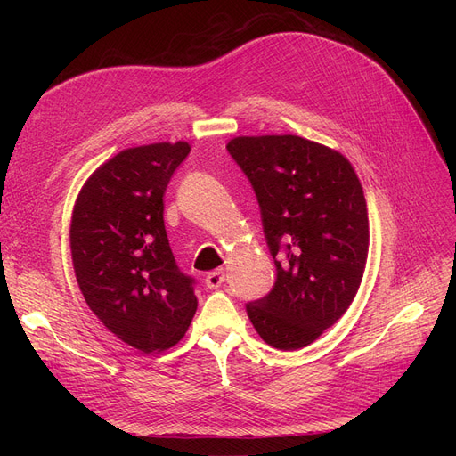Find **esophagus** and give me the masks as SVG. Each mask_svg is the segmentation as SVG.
<instances>
[{"label":"esophagus","instance_id":"obj_1","mask_svg":"<svg viewBox=\"0 0 456 456\" xmlns=\"http://www.w3.org/2000/svg\"><path fill=\"white\" fill-rule=\"evenodd\" d=\"M224 281H225V272L224 270H214L205 279V282H207V286H208L210 290H218L220 286L224 284Z\"/></svg>","mask_w":456,"mask_h":456}]
</instances>
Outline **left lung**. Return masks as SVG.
Segmentation results:
<instances>
[{
	"instance_id": "8db88e82",
	"label": "left lung",
	"mask_w": 456,
	"mask_h": 456,
	"mask_svg": "<svg viewBox=\"0 0 456 456\" xmlns=\"http://www.w3.org/2000/svg\"><path fill=\"white\" fill-rule=\"evenodd\" d=\"M227 150L253 184L277 268L273 290L248 303V316L268 346L306 347L344 316L362 282V184L340 151L303 136H236Z\"/></svg>"
}]
</instances>
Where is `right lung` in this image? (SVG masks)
Returning a JSON list of instances; mask_svg holds the SVG:
<instances>
[{
  "label": "right lung",
  "instance_id": "add662e5",
  "mask_svg": "<svg viewBox=\"0 0 456 456\" xmlns=\"http://www.w3.org/2000/svg\"><path fill=\"white\" fill-rule=\"evenodd\" d=\"M190 153L188 142L119 151L83 184L71 212L69 249L92 313L127 346H175L196 314L194 279L167 242L164 191Z\"/></svg>",
  "mask_w": 456,
  "mask_h": 456
}]
</instances>
